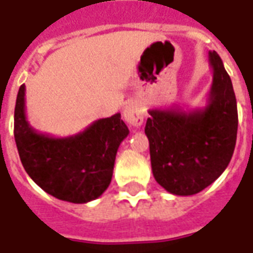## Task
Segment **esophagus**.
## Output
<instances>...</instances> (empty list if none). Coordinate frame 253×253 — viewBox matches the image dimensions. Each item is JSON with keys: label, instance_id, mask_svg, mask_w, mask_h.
Here are the masks:
<instances>
[{"label": "esophagus", "instance_id": "obj_1", "mask_svg": "<svg viewBox=\"0 0 253 253\" xmlns=\"http://www.w3.org/2000/svg\"><path fill=\"white\" fill-rule=\"evenodd\" d=\"M123 116L124 120L129 125H133V126H140L143 124V120H144V114H143L140 106L136 102H129V103L125 105Z\"/></svg>", "mask_w": 253, "mask_h": 253}]
</instances>
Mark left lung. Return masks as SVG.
Masks as SVG:
<instances>
[{
    "instance_id": "obj_1",
    "label": "left lung",
    "mask_w": 253,
    "mask_h": 253,
    "mask_svg": "<svg viewBox=\"0 0 253 253\" xmlns=\"http://www.w3.org/2000/svg\"><path fill=\"white\" fill-rule=\"evenodd\" d=\"M212 84L207 105L148 110L146 132L152 174L161 187L191 196L211 185L225 171L237 139V102L221 57L209 53Z\"/></svg>"
}]
</instances>
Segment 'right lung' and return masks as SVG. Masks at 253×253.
I'll return each mask as SVG.
<instances>
[{
    "label": "right lung",
    "instance_id": "1",
    "mask_svg": "<svg viewBox=\"0 0 253 253\" xmlns=\"http://www.w3.org/2000/svg\"><path fill=\"white\" fill-rule=\"evenodd\" d=\"M129 129L117 113L96 120L68 137L39 133L26 116V85L15 106V140L20 161L32 181L51 196L69 203H88L110 185L114 161Z\"/></svg>",
    "mask_w": 253,
    "mask_h": 253
}]
</instances>
